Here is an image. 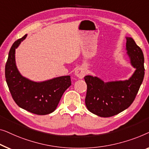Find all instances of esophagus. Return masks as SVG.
<instances>
[{
  "label": "esophagus",
  "instance_id": "34e87169",
  "mask_svg": "<svg viewBox=\"0 0 149 149\" xmlns=\"http://www.w3.org/2000/svg\"><path fill=\"white\" fill-rule=\"evenodd\" d=\"M75 74L77 77H79V78L80 79H82L83 77L85 76L86 74V71L84 69L81 68H78L75 70Z\"/></svg>",
  "mask_w": 149,
  "mask_h": 149
}]
</instances>
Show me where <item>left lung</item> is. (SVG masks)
I'll return each instance as SVG.
<instances>
[{"mask_svg":"<svg viewBox=\"0 0 149 149\" xmlns=\"http://www.w3.org/2000/svg\"><path fill=\"white\" fill-rule=\"evenodd\" d=\"M126 50L136 71L127 80L104 82L97 77H84L87 84L85 103L90 111L102 117L119 113L131 105L144 76V54L132 38L126 37Z\"/></svg>","mask_w":149,"mask_h":149,"instance_id":"1","label":"left lung"}]
</instances>
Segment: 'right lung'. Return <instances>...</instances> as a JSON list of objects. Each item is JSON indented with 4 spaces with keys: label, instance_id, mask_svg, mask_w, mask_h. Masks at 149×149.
I'll return each mask as SVG.
<instances>
[{
    "label": "right lung",
    "instance_id": "1",
    "mask_svg": "<svg viewBox=\"0 0 149 149\" xmlns=\"http://www.w3.org/2000/svg\"><path fill=\"white\" fill-rule=\"evenodd\" d=\"M27 34L13 43L5 65V78L14 101L19 107L36 115H47L56 109L64 92L72 85L70 75L36 82L23 77L16 67L15 49Z\"/></svg>",
    "mask_w": 149,
    "mask_h": 149
}]
</instances>
